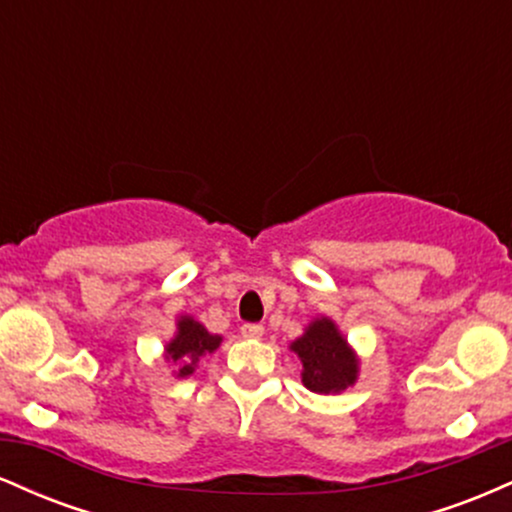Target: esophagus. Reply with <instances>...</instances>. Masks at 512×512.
I'll use <instances>...</instances> for the list:
<instances>
[{
	"label": "esophagus",
	"instance_id": "obj_1",
	"mask_svg": "<svg viewBox=\"0 0 512 512\" xmlns=\"http://www.w3.org/2000/svg\"><path fill=\"white\" fill-rule=\"evenodd\" d=\"M240 334L248 339H260L264 334V327L262 325H255V322H248V325L240 327Z\"/></svg>",
	"mask_w": 512,
	"mask_h": 512
}]
</instances>
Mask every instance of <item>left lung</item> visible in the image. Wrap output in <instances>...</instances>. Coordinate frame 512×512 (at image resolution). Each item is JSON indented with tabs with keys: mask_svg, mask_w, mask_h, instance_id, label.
I'll return each instance as SVG.
<instances>
[{
	"mask_svg": "<svg viewBox=\"0 0 512 512\" xmlns=\"http://www.w3.org/2000/svg\"><path fill=\"white\" fill-rule=\"evenodd\" d=\"M289 349L301 361V380L310 392L339 395L356 385L361 358L332 317H313Z\"/></svg>",
	"mask_w": 512,
	"mask_h": 512,
	"instance_id": "left-lung-1",
	"label": "left lung"
}]
</instances>
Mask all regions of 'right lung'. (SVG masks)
Returning a JSON list of instances; mask_svg holds the SVG:
<instances>
[{"label": "right lung", "instance_id": "right-lung-1", "mask_svg": "<svg viewBox=\"0 0 512 512\" xmlns=\"http://www.w3.org/2000/svg\"><path fill=\"white\" fill-rule=\"evenodd\" d=\"M223 342L221 334H211L202 322L192 315H178L175 320V334L163 346V361L175 378H187L199 366V358L214 354Z\"/></svg>", "mask_w": 512, "mask_h": 512}]
</instances>
